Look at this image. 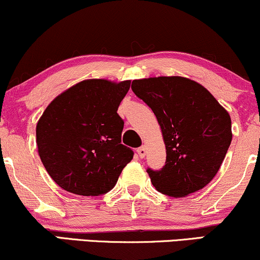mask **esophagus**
Masks as SVG:
<instances>
[{"mask_svg":"<svg viewBox=\"0 0 260 260\" xmlns=\"http://www.w3.org/2000/svg\"><path fill=\"white\" fill-rule=\"evenodd\" d=\"M137 152H138V156H139L140 158H144V157L146 156V149H145V146L139 147V149L137 150Z\"/></svg>","mask_w":260,"mask_h":260,"instance_id":"1","label":"esophagus"}]
</instances>
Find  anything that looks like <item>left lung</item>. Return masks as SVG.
I'll return each mask as SVG.
<instances>
[{"mask_svg":"<svg viewBox=\"0 0 260 260\" xmlns=\"http://www.w3.org/2000/svg\"><path fill=\"white\" fill-rule=\"evenodd\" d=\"M132 90L156 115L166 144V166L147 169L154 188L182 198L205 187L232 143L228 111L205 87L183 77L133 80Z\"/></svg>","mask_w":260,"mask_h":260,"instance_id":"left-lung-1","label":"left lung"}]
</instances>
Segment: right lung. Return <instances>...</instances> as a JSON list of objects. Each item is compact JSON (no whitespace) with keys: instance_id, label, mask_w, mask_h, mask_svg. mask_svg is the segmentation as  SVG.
I'll return each mask as SVG.
<instances>
[{"instance_id":"add662e5","label":"right lung","mask_w":260,"mask_h":260,"mask_svg":"<svg viewBox=\"0 0 260 260\" xmlns=\"http://www.w3.org/2000/svg\"><path fill=\"white\" fill-rule=\"evenodd\" d=\"M131 81L88 79L62 92L36 127L38 153L51 179L78 196H100L116 185L133 151L121 144L117 114Z\"/></svg>"}]
</instances>
